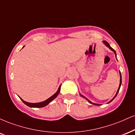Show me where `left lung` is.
Masks as SVG:
<instances>
[{
  "label": "left lung",
  "instance_id": "obj_1",
  "mask_svg": "<svg viewBox=\"0 0 135 135\" xmlns=\"http://www.w3.org/2000/svg\"><path fill=\"white\" fill-rule=\"evenodd\" d=\"M103 43L104 44V45H105V46H106L107 47H108V48H109V49L111 50V51H113V52H114V53H115V56H116V51H115V50H114V49H113V48H111V46H110V45H109V43H108V42H107L106 41H103ZM116 59H117V58H116ZM119 75H120V83H119V87H118V90H117V92H116V95H114V97H113V98L112 99H111V100H110V101L109 102V103H108V104L110 103H111V101H113V100H114V99L115 98V97H116L117 94H118V92H119V89H120V87H121V80H122V79H121V72H120V71H119ZM80 95L81 97H84V99H85L86 100H88V102H89V103H90V104H93V105H101V104H95V103H92V102L90 101V100H89L88 99H87V98H86V97H85V96H84L83 95H82V94H80Z\"/></svg>",
  "mask_w": 135,
  "mask_h": 135
}]
</instances>
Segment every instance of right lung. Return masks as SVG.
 Returning <instances> with one entry per match:
<instances>
[{"label": "right lung", "instance_id": "obj_1", "mask_svg": "<svg viewBox=\"0 0 135 135\" xmlns=\"http://www.w3.org/2000/svg\"><path fill=\"white\" fill-rule=\"evenodd\" d=\"M24 47V46L22 47V48H23ZM61 85H60L59 86V87H58V90L56 91V92L55 94H53L52 96H51L50 97V98H48V99L44 100L43 102H41V103H28V102H26L25 101V100H24L23 99H22L20 97H19V98L21 99V100H22L23 103L25 104L26 105H27V106L30 107V108H43V107H45L46 106V105H48V104L50 103H51V102L54 99L56 98V97L58 96V94L60 93V89H61Z\"/></svg>", "mask_w": 135, "mask_h": 135}]
</instances>
